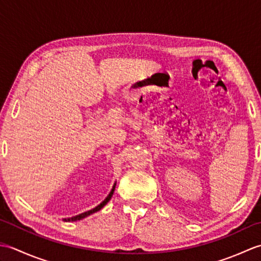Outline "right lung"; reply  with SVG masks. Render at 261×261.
Returning a JSON list of instances; mask_svg holds the SVG:
<instances>
[{
    "mask_svg": "<svg viewBox=\"0 0 261 261\" xmlns=\"http://www.w3.org/2000/svg\"><path fill=\"white\" fill-rule=\"evenodd\" d=\"M116 184V182H115ZM115 184H114V186H113V188L112 190H111V192H110V194L109 195L107 196V198L104 199V201L102 202V203H99L96 207H94V208H92V210H90V211H87V212H84V213H81V214H79V215H75V216H71V218H67V219H64V221H66V222H67V221H70V222H73V221H77V220H82V219H84L85 216H87V215H90V214H92V213H95V212H97V211H99L101 210L105 204H107L110 199H111V197H112V195H113V193H114V190H115Z\"/></svg>",
    "mask_w": 261,
    "mask_h": 261,
    "instance_id": "add662e5",
    "label": "right lung"
}]
</instances>
